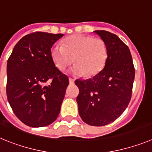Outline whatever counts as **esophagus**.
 <instances>
[{
  "label": "esophagus",
  "instance_id": "esophagus-1",
  "mask_svg": "<svg viewBox=\"0 0 152 152\" xmlns=\"http://www.w3.org/2000/svg\"><path fill=\"white\" fill-rule=\"evenodd\" d=\"M69 83L71 84H73L74 83H75V80H74V79H72V78H69Z\"/></svg>",
  "mask_w": 152,
  "mask_h": 152
}]
</instances>
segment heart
<instances>
[{
	"label": "heart",
	"instance_id": "1",
	"mask_svg": "<svg viewBox=\"0 0 152 152\" xmlns=\"http://www.w3.org/2000/svg\"><path fill=\"white\" fill-rule=\"evenodd\" d=\"M52 59L58 69L64 72L75 61L71 70L74 76L92 77L101 72L107 58L105 42L98 38L83 34H74L64 39L62 46L55 44L50 50Z\"/></svg>",
	"mask_w": 152,
	"mask_h": 152
}]
</instances>
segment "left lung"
Wrapping results in <instances>:
<instances>
[{
	"label": "left lung",
	"mask_w": 152,
	"mask_h": 152,
	"mask_svg": "<svg viewBox=\"0 0 152 152\" xmlns=\"http://www.w3.org/2000/svg\"><path fill=\"white\" fill-rule=\"evenodd\" d=\"M94 33L105 42L107 58L101 72L93 78L75 80L79 88L78 113L87 124L102 126L115 121L128 107L135 78L128 46L116 35L105 30Z\"/></svg>",
	"instance_id": "left-lung-1"
}]
</instances>
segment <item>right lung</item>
<instances>
[{"label": "right lung", "mask_w": 152, "mask_h": 152, "mask_svg": "<svg viewBox=\"0 0 152 152\" xmlns=\"http://www.w3.org/2000/svg\"><path fill=\"white\" fill-rule=\"evenodd\" d=\"M63 36L42 32L26 35L8 58L7 100L17 118L26 126H49L59 114L69 81L54 64L50 50Z\"/></svg>", "instance_id": "right-lung-1"}]
</instances>
